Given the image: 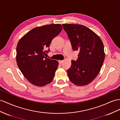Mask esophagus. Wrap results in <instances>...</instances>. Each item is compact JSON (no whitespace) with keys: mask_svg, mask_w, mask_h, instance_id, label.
I'll return each mask as SVG.
<instances>
[{"mask_svg":"<svg viewBox=\"0 0 120 120\" xmlns=\"http://www.w3.org/2000/svg\"><path fill=\"white\" fill-rule=\"evenodd\" d=\"M58 62H59V64H62V63H63V61H62V60H59V61H58Z\"/></svg>","mask_w":120,"mask_h":120,"instance_id":"esophagus-1","label":"esophagus"}]
</instances>
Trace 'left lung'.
I'll return each instance as SVG.
<instances>
[{"mask_svg":"<svg viewBox=\"0 0 120 120\" xmlns=\"http://www.w3.org/2000/svg\"><path fill=\"white\" fill-rule=\"evenodd\" d=\"M74 51H79L78 58L71 61L67 70L69 80L77 86L90 84L99 73L105 58L103 42L97 34L85 26L63 24Z\"/></svg>","mask_w":120,"mask_h":120,"instance_id":"1","label":"left lung"}]
</instances>
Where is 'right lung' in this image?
Segmentation results:
<instances>
[{"mask_svg": "<svg viewBox=\"0 0 120 120\" xmlns=\"http://www.w3.org/2000/svg\"><path fill=\"white\" fill-rule=\"evenodd\" d=\"M62 30L59 24L37 27L19 40L16 48L17 65L30 83L42 87L53 81L59 63L45 55L52 39Z\"/></svg>", "mask_w": 120, "mask_h": 120, "instance_id": "add662e5", "label": "right lung"}]
</instances>
